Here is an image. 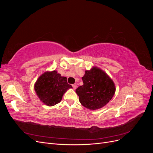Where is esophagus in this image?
Returning a JSON list of instances; mask_svg holds the SVG:
<instances>
[{"label": "esophagus", "mask_w": 153, "mask_h": 153, "mask_svg": "<svg viewBox=\"0 0 153 153\" xmlns=\"http://www.w3.org/2000/svg\"><path fill=\"white\" fill-rule=\"evenodd\" d=\"M72 87L73 88V89H76V84H73L72 85Z\"/></svg>", "instance_id": "esophagus-1"}]
</instances>
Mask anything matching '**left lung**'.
<instances>
[{"label": "left lung", "mask_w": 153, "mask_h": 153, "mask_svg": "<svg viewBox=\"0 0 153 153\" xmlns=\"http://www.w3.org/2000/svg\"><path fill=\"white\" fill-rule=\"evenodd\" d=\"M82 80L84 85L78 87L76 92L80 103L87 108L94 110L102 108L115 94L114 82L98 68L93 67L91 70H86Z\"/></svg>", "instance_id": "8db88e82"}]
</instances>
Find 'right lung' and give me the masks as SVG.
I'll use <instances>...</instances> for the list:
<instances>
[{
  "instance_id": "right-lung-1",
  "label": "right lung",
  "mask_w": 153,
  "mask_h": 153,
  "mask_svg": "<svg viewBox=\"0 0 153 153\" xmlns=\"http://www.w3.org/2000/svg\"><path fill=\"white\" fill-rule=\"evenodd\" d=\"M72 86L68 84L67 78L61 76L57 71H47L41 75L34 84L37 96L48 106H53L62 100L66 91Z\"/></svg>"
}]
</instances>
